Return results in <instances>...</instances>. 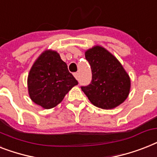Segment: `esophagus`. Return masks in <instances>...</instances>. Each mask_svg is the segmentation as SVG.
<instances>
[{"label":"esophagus","instance_id":"34e87169","mask_svg":"<svg viewBox=\"0 0 157 157\" xmlns=\"http://www.w3.org/2000/svg\"><path fill=\"white\" fill-rule=\"evenodd\" d=\"M73 76H74V77L76 79H78V73H77V72H75L74 74H73Z\"/></svg>","mask_w":157,"mask_h":157}]
</instances>
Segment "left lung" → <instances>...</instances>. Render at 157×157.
<instances>
[{"label":"left lung","mask_w":157,"mask_h":157,"mask_svg":"<svg viewBox=\"0 0 157 157\" xmlns=\"http://www.w3.org/2000/svg\"><path fill=\"white\" fill-rule=\"evenodd\" d=\"M92 70L90 85L81 90L97 107L110 109L127 98L131 79L118 59L101 46H94L85 52Z\"/></svg>","instance_id":"obj_1"}]
</instances>
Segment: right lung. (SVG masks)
I'll return each mask as SVG.
<instances>
[{
    "label": "right lung",
    "instance_id": "1",
    "mask_svg": "<svg viewBox=\"0 0 157 157\" xmlns=\"http://www.w3.org/2000/svg\"><path fill=\"white\" fill-rule=\"evenodd\" d=\"M78 82L56 51L46 50L33 63L27 77L28 94L35 104L52 109Z\"/></svg>",
    "mask_w": 157,
    "mask_h": 157
}]
</instances>
